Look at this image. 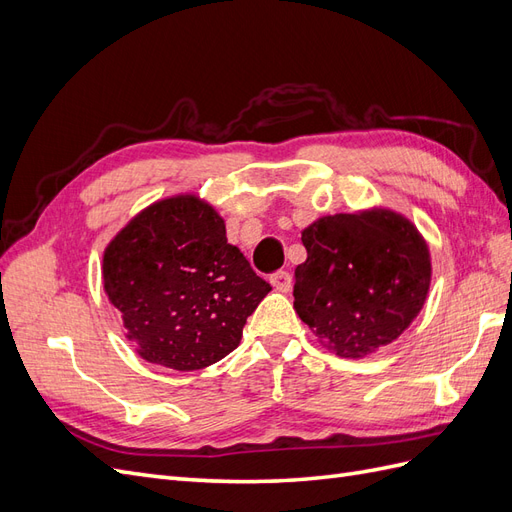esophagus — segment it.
Returning a JSON list of instances; mask_svg holds the SVG:
<instances>
[{
	"label": "esophagus",
	"mask_w": 512,
	"mask_h": 512,
	"mask_svg": "<svg viewBox=\"0 0 512 512\" xmlns=\"http://www.w3.org/2000/svg\"><path fill=\"white\" fill-rule=\"evenodd\" d=\"M269 282L280 290V292H290L292 290V275L288 271H277L269 277Z\"/></svg>",
	"instance_id": "1"
}]
</instances>
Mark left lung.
Segmentation results:
<instances>
[{"mask_svg": "<svg viewBox=\"0 0 512 512\" xmlns=\"http://www.w3.org/2000/svg\"><path fill=\"white\" fill-rule=\"evenodd\" d=\"M301 241L307 260L294 269V309L337 356L363 359L395 342L423 309L429 247L401 213L324 215Z\"/></svg>", "mask_w": 512, "mask_h": 512, "instance_id": "1", "label": "left lung"}]
</instances>
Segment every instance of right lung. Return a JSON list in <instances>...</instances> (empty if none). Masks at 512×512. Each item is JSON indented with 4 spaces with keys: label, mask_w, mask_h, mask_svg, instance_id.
<instances>
[{
    "label": "right lung",
    "mask_w": 512,
    "mask_h": 512,
    "mask_svg": "<svg viewBox=\"0 0 512 512\" xmlns=\"http://www.w3.org/2000/svg\"><path fill=\"white\" fill-rule=\"evenodd\" d=\"M102 280L136 352L175 371L209 367L235 350L271 290L228 243L222 215L196 194L134 215L106 245Z\"/></svg>",
    "instance_id": "1"
}]
</instances>
